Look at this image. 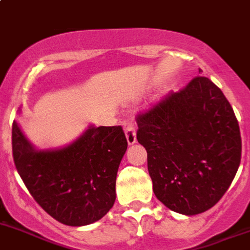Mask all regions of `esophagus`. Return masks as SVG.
<instances>
[{"label":"esophagus","mask_w":250,"mask_h":250,"mask_svg":"<svg viewBox=\"0 0 250 250\" xmlns=\"http://www.w3.org/2000/svg\"><path fill=\"white\" fill-rule=\"evenodd\" d=\"M125 135L126 140H127V143L135 144L136 143V127L132 123H126L125 125Z\"/></svg>","instance_id":"34e87169"}]
</instances>
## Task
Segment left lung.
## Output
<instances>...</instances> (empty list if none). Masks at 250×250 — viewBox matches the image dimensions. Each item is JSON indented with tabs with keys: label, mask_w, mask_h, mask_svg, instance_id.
<instances>
[{
	"label": "left lung",
	"mask_w": 250,
	"mask_h": 250,
	"mask_svg": "<svg viewBox=\"0 0 250 250\" xmlns=\"http://www.w3.org/2000/svg\"><path fill=\"white\" fill-rule=\"evenodd\" d=\"M136 122L159 201L185 215L206 212L219 201L242 153L237 118L219 87L195 77L140 113Z\"/></svg>",
	"instance_id": "8db88e82"
}]
</instances>
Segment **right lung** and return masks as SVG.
Returning a JSON list of instances; mask_svg holds the SVG:
<instances>
[{
  "label": "right lung",
  "mask_w": 250,
  "mask_h": 250,
  "mask_svg": "<svg viewBox=\"0 0 250 250\" xmlns=\"http://www.w3.org/2000/svg\"><path fill=\"white\" fill-rule=\"evenodd\" d=\"M126 149L122 126H90L65 148L36 150L17 123L12 125L18 173L35 201L68 226L95 223L113 207L118 168Z\"/></svg>",
  "instance_id": "obj_1"
}]
</instances>
